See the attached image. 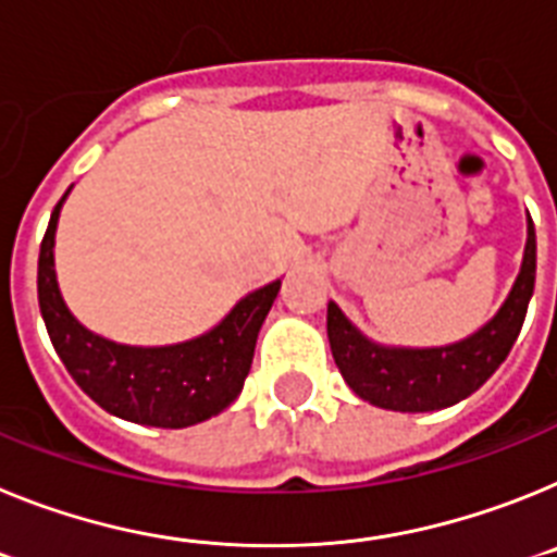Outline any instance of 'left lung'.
Returning a JSON list of instances; mask_svg holds the SVG:
<instances>
[{
  "instance_id": "1",
  "label": "left lung",
  "mask_w": 557,
  "mask_h": 557,
  "mask_svg": "<svg viewBox=\"0 0 557 557\" xmlns=\"http://www.w3.org/2000/svg\"><path fill=\"white\" fill-rule=\"evenodd\" d=\"M535 285V226L527 219L521 272L496 317L462 342L446 347H384L327 302L333 361L352 393L393 412H434L476 393L507 359L524 325Z\"/></svg>"
}]
</instances>
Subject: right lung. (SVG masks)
Listing matches in <instances>:
<instances>
[{
	"mask_svg": "<svg viewBox=\"0 0 557 557\" xmlns=\"http://www.w3.org/2000/svg\"><path fill=\"white\" fill-rule=\"evenodd\" d=\"M64 198L52 210L38 251V306L52 347L75 384L114 418L157 429H185L224 412L244 389L280 280L246 294L219 325L190 342L164 347L109 342L86 331L58 292L52 246Z\"/></svg>",
	"mask_w": 557,
	"mask_h": 557,
	"instance_id": "add662e5",
	"label": "right lung"
}]
</instances>
